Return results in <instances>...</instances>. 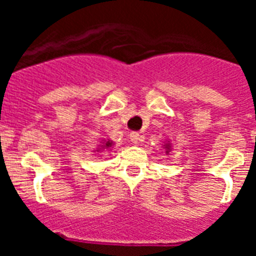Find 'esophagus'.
I'll list each match as a JSON object with an SVG mask.
<instances>
[{"label":"esophagus","instance_id":"1","mask_svg":"<svg viewBox=\"0 0 256 256\" xmlns=\"http://www.w3.org/2000/svg\"><path fill=\"white\" fill-rule=\"evenodd\" d=\"M130 141H132L134 144H141V142L144 141V137H142L138 132H130Z\"/></svg>","mask_w":256,"mask_h":256}]
</instances>
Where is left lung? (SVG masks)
<instances>
[{"mask_svg":"<svg viewBox=\"0 0 256 256\" xmlns=\"http://www.w3.org/2000/svg\"><path fill=\"white\" fill-rule=\"evenodd\" d=\"M166 148H168V146H166Z\"/></svg>","mask_w":256,"mask_h":256,"instance_id":"8db88e82","label":"left lung"}]
</instances>
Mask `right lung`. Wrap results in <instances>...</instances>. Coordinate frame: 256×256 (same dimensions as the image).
Instances as JSON below:
<instances>
[{
	"label": "right lung",
	"mask_w": 256,
	"mask_h": 256,
	"mask_svg": "<svg viewBox=\"0 0 256 256\" xmlns=\"http://www.w3.org/2000/svg\"><path fill=\"white\" fill-rule=\"evenodd\" d=\"M108 146H112V142H106V148H108Z\"/></svg>",
	"instance_id": "add662e5"
}]
</instances>
